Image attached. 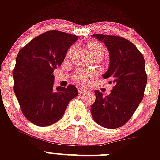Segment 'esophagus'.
<instances>
[{"label":"esophagus","instance_id":"34e87169","mask_svg":"<svg viewBox=\"0 0 160 160\" xmlns=\"http://www.w3.org/2000/svg\"><path fill=\"white\" fill-rule=\"evenodd\" d=\"M78 92H79V93H80V94L87 93V90H84V89H83V88H79L78 89Z\"/></svg>","mask_w":160,"mask_h":160}]
</instances>
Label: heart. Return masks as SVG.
I'll return each mask as SVG.
<instances>
[{
    "mask_svg": "<svg viewBox=\"0 0 160 160\" xmlns=\"http://www.w3.org/2000/svg\"><path fill=\"white\" fill-rule=\"evenodd\" d=\"M87 48H88L89 51H90L91 56L93 55L98 54V53H103L105 50H104V47L102 43H99V42L95 41V40H90L88 43H87ZM70 54V52L68 53V55ZM95 76L93 71H85V70H82V71L79 72L76 75V79L77 81L81 84H87L89 82V80Z\"/></svg>",
    "mask_w": 160,
    "mask_h": 160,
    "instance_id": "b5f03b06",
    "label": "heart"
}]
</instances>
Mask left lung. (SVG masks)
Segmentation results:
<instances>
[{
  "label": "left lung",
  "mask_w": 160,
  "mask_h": 160,
  "mask_svg": "<svg viewBox=\"0 0 160 160\" xmlns=\"http://www.w3.org/2000/svg\"><path fill=\"white\" fill-rule=\"evenodd\" d=\"M92 37L104 43L108 49L110 65L102 77L114 83L107 96L94 91L92 117L102 127L119 128L127 122L143 99L147 83L145 60L137 47L125 38L106 34Z\"/></svg>",
  "instance_id": "8db88e82"
}]
</instances>
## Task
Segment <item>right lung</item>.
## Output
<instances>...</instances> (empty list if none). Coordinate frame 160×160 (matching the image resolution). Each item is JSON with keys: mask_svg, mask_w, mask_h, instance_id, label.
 Segmentation results:
<instances>
[{"mask_svg": "<svg viewBox=\"0 0 160 160\" xmlns=\"http://www.w3.org/2000/svg\"><path fill=\"white\" fill-rule=\"evenodd\" d=\"M76 35L49 31L19 51L13 70V91L24 117L39 127L61 119L69 102L78 95L73 85L53 87V70L62 64Z\"/></svg>", "mask_w": 160, "mask_h": 160, "instance_id": "obj_1", "label": "right lung"}]
</instances>
